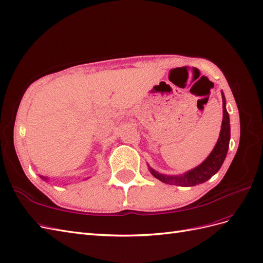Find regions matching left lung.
I'll return each instance as SVG.
<instances>
[{
    "label": "left lung",
    "instance_id": "left-lung-1",
    "mask_svg": "<svg viewBox=\"0 0 263 263\" xmlns=\"http://www.w3.org/2000/svg\"><path fill=\"white\" fill-rule=\"evenodd\" d=\"M222 94V111H223V118L221 124V130H220L219 139L214 148V151L210 153L202 164L198 167L189 170L186 174L180 176H166L161 175L156 172L153 168L149 167V170L153 174L154 177L159 179L160 181L169 183V184H177V186L182 187H191L196 186V184L202 183L210 179L223 164L224 158L228 153L229 148V141H230V120L229 114L226 109V97Z\"/></svg>",
    "mask_w": 263,
    "mask_h": 263
}]
</instances>
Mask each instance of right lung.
Instances as JSON below:
<instances>
[{
    "label": "right lung",
    "instance_id": "1",
    "mask_svg": "<svg viewBox=\"0 0 263 263\" xmlns=\"http://www.w3.org/2000/svg\"><path fill=\"white\" fill-rule=\"evenodd\" d=\"M42 178H43V179H45V180H47V178H46V177H42Z\"/></svg>",
    "mask_w": 263,
    "mask_h": 263
}]
</instances>
